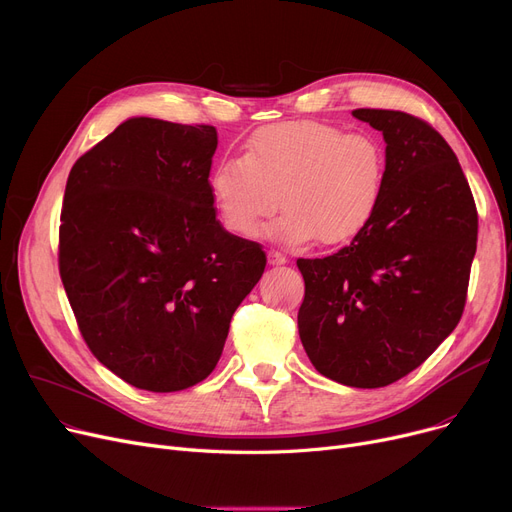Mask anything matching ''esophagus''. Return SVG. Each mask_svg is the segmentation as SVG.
Here are the masks:
<instances>
[{
	"label": "esophagus",
	"instance_id": "1",
	"mask_svg": "<svg viewBox=\"0 0 512 512\" xmlns=\"http://www.w3.org/2000/svg\"><path fill=\"white\" fill-rule=\"evenodd\" d=\"M266 258H268V264H285L287 262V258L281 254V252H277V250H268V254H266Z\"/></svg>",
	"mask_w": 512,
	"mask_h": 512
}]
</instances>
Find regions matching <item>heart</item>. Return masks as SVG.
Listing matches in <instances>:
<instances>
[{
  "label": "heart",
  "mask_w": 512,
  "mask_h": 512,
  "mask_svg": "<svg viewBox=\"0 0 512 512\" xmlns=\"http://www.w3.org/2000/svg\"><path fill=\"white\" fill-rule=\"evenodd\" d=\"M388 153L368 132L297 119L256 130L242 159L221 161L208 177L210 198L223 225L256 237L279 208L270 227L281 244L310 239L341 244L376 215L384 196Z\"/></svg>",
  "instance_id": "heart-1"
}]
</instances>
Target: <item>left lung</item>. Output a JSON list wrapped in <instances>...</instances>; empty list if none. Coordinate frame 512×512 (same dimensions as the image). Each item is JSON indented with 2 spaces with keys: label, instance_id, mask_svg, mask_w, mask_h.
<instances>
[{
  "label": "left lung",
  "instance_id": "left-lung-1",
  "mask_svg": "<svg viewBox=\"0 0 512 512\" xmlns=\"http://www.w3.org/2000/svg\"><path fill=\"white\" fill-rule=\"evenodd\" d=\"M382 132L388 173L366 229L337 254L299 258V339L335 382L380 388L422 366L459 324L477 208L448 142L405 111L355 109Z\"/></svg>",
  "mask_w": 512,
  "mask_h": 512
}]
</instances>
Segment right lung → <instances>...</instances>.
Returning a JSON list of instances; mask_svg holds the SVG:
<instances>
[{
	"instance_id": "add662e5",
	"label": "right lung",
	"mask_w": 512,
	"mask_h": 512,
	"mask_svg": "<svg viewBox=\"0 0 512 512\" xmlns=\"http://www.w3.org/2000/svg\"><path fill=\"white\" fill-rule=\"evenodd\" d=\"M217 128L132 117L66 184L62 277L99 362L150 393L215 370L237 306L264 273L260 244L229 233L208 190Z\"/></svg>"
}]
</instances>
